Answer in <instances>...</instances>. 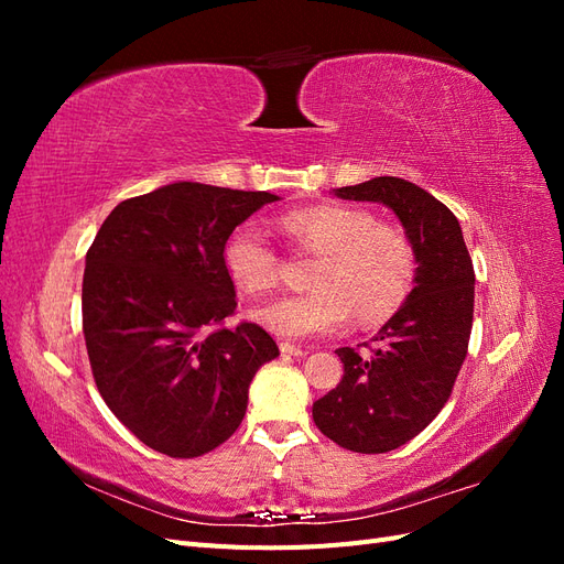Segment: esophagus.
<instances>
[{"label": "esophagus", "mask_w": 564, "mask_h": 564, "mask_svg": "<svg viewBox=\"0 0 564 564\" xmlns=\"http://www.w3.org/2000/svg\"><path fill=\"white\" fill-rule=\"evenodd\" d=\"M280 350H282V355H294V357L308 355V350H303L301 346H294V344H282V346H280Z\"/></svg>", "instance_id": "34e87169"}]
</instances>
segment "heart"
Here are the masks:
<instances>
[{
  "label": "heart",
  "instance_id": "obj_1",
  "mask_svg": "<svg viewBox=\"0 0 564 564\" xmlns=\"http://www.w3.org/2000/svg\"><path fill=\"white\" fill-rule=\"evenodd\" d=\"M282 232L296 247L317 253L311 292L263 303L251 315L284 338L336 332L355 313L360 324L381 322L406 301L416 280V251L409 237L367 209L322 204L289 212ZM228 278L247 294H261L278 282V253L265 232L237 226L220 249Z\"/></svg>",
  "mask_w": 564,
  "mask_h": 564
}]
</instances>
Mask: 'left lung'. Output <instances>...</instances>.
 Masks as SVG:
<instances>
[{
  "label": "left lung",
  "mask_w": 564,
  "mask_h": 564,
  "mask_svg": "<svg viewBox=\"0 0 564 564\" xmlns=\"http://www.w3.org/2000/svg\"><path fill=\"white\" fill-rule=\"evenodd\" d=\"M336 197L381 202L416 251V280L369 352L338 348L344 379L313 404L317 429L338 447L383 454L429 425L452 395L473 329L475 272L456 216L423 187L395 176L336 187Z\"/></svg>",
  "instance_id": "left-lung-1"
}]
</instances>
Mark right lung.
I'll list each match as a JSON object with an SVG mask.
<instances>
[{
	"label": "right lung",
	"mask_w": 564,
	"mask_h": 564,
	"mask_svg": "<svg viewBox=\"0 0 564 564\" xmlns=\"http://www.w3.org/2000/svg\"><path fill=\"white\" fill-rule=\"evenodd\" d=\"M270 193L178 181L119 202L87 251L82 329L100 398L143 445L172 458L240 429L249 383L280 348L237 308L226 237Z\"/></svg>",
	"instance_id": "right-lung-1"
}]
</instances>
